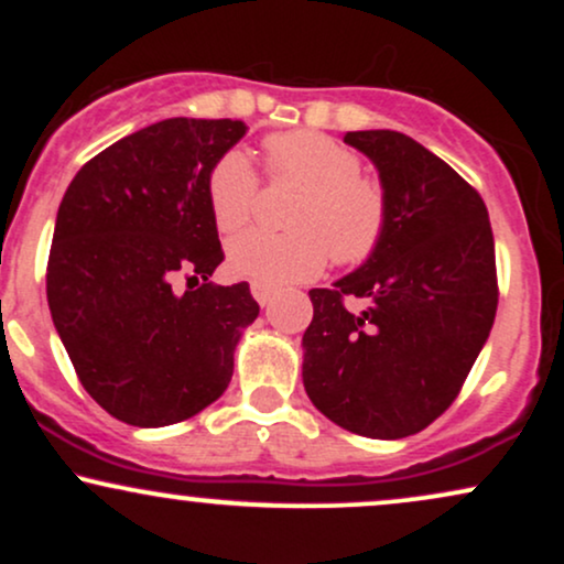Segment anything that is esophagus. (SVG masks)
Returning a JSON list of instances; mask_svg holds the SVG:
<instances>
[{
    "mask_svg": "<svg viewBox=\"0 0 564 564\" xmlns=\"http://www.w3.org/2000/svg\"><path fill=\"white\" fill-rule=\"evenodd\" d=\"M251 296H254L260 304H268L275 296V286H270V283H262V281H254L251 283Z\"/></svg>",
    "mask_w": 564,
    "mask_h": 564,
    "instance_id": "esophagus-1",
    "label": "esophagus"
}]
</instances>
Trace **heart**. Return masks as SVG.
Listing matches in <instances>:
<instances>
[{"label":"heart","instance_id":"b5f03b06","mask_svg":"<svg viewBox=\"0 0 564 564\" xmlns=\"http://www.w3.org/2000/svg\"><path fill=\"white\" fill-rule=\"evenodd\" d=\"M268 174L294 183L302 193L291 204L289 232L251 230L228 246V264L251 281H307L326 268L364 264L390 230V196L381 180L364 174L355 148L315 129H291L264 138ZM260 177L241 148L219 153L204 180L206 206L223 236H236L251 223Z\"/></svg>","mask_w":564,"mask_h":564}]
</instances>
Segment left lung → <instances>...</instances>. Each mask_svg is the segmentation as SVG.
I'll return each mask as SVG.
<instances>
[{"label":"left lung","mask_w":564,"mask_h":564,"mask_svg":"<svg viewBox=\"0 0 564 564\" xmlns=\"http://www.w3.org/2000/svg\"><path fill=\"white\" fill-rule=\"evenodd\" d=\"M345 142L377 164L390 230L364 268L310 291L302 379L334 424L398 440L448 411L494 328V230L480 193L422 142L392 129Z\"/></svg>","instance_id":"8db88e82"}]
</instances>
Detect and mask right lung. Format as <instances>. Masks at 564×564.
Here are the masks:
<instances>
[{
    "label": "right lung",
    "mask_w": 564,
    "mask_h": 564,
    "mask_svg": "<svg viewBox=\"0 0 564 564\" xmlns=\"http://www.w3.org/2000/svg\"><path fill=\"white\" fill-rule=\"evenodd\" d=\"M243 134L232 119L156 121L89 159L61 200L50 313L82 387L119 422H185L228 390L260 304L246 281H209L225 251L204 180Z\"/></svg>",
    "instance_id": "obj_1"
}]
</instances>
